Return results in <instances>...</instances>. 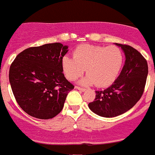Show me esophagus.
Instances as JSON below:
<instances>
[{
	"instance_id": "34e87169",
	"label": "esophagus",
	"mask_w": 155,
	"mask_h": 155,
	"mask_svg": "<svg viewBox=\"0 0 155 155\" xmlns=\"http://www.w3.org/2000/svg\"><path fill=\"white\" fill-rule=\"evenodd\" d=\"M75 88H76V89H78V90H79V91H85V90H86L85 88L78 87V86H76V87H75Z\"/></svg>"
}]
</instances>
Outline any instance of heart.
<instances>
[{
	"label": "heart",
	"instance_id": "b5f03b06",
	"mask_svg": "<svg viewBox=\"0 0 155 155\" xmlns=\"http://www.w3.org/2000/svg\"><path fill=\"white\" fill-rule=\"evenodd\" d=\"M124 64V54L116 46L83 44L74 51V58L65 56L62 59V69L67 78L74 81L86 71L87 76L81 79L83 85L95 84L106 87L115 81Z\"/></svg>",
	"mask_w": 155,
	"mask_h": 155
}]
</instances>
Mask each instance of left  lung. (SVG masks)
<instances>
[{"mask_svg":"<svg viewBox=\"0 0 155 155\" xmlns=\"http://www.w3.org/2000/svg\"><path fill=\"white\" fill-rule=\"evenodd\" d=\"M116 45L121 47L126 57L121 73L108 88L95 91V99L88 104L93 113L106 118L120 116L134 106L143 94L148 74L147 61L136 49Z\"/></svg>","mask_w":155,"mask_h":155,"instance_id":"1","label":"left lung"}]
</instances>
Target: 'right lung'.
<instances>
[{
  "label": "right lung",
  "instance_id": "add662e5",
  "mask_svg": "<svg viewBox=\"0 0 155 155\" xmlns=\"http://www.w3.org/2000/svg\"><path fill=\"white\" fill-rule=\"evenodd\" d=\"M68 46L48 43L20 53L10 67L9 81L18 104L29 116L49 120L61 113L74 88L63 74Z\"/></svg>",
  "mask_w": 155,
  "mask_h": 155
}]
</instances>
